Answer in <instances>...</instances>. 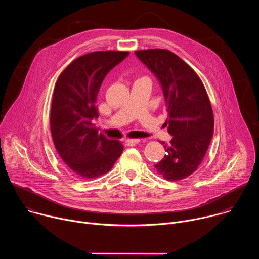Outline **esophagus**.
Here are the masks:
<instances>
[{
    "label": "esophagus",
    "mask_w": 259,
    "mask_h": 259,
    "mask_svg": "<svg viewBox=\"0 0 259 259\" xmlns=\"http://www.w3.org/2000/svg\"><path fill=\"white\" fill-rule=\"evenodd\" d=\"M126 142L129 144V145H134V144H137L140 142V139H134V138H128L126 139Z\"/></svg>",
    "instance_id": "1"
}]
</instances>
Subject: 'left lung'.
<instances>
[{
    "mask_svg": "<svg viewBox=\"0 0 259 259\" xmlns=\"http://www.w3.org/2000/svg\"><path fill=\"white\" fill-rule=\"evenodd\" d=\"M135 54L162 84L169 116L165 124L173 136L169 146H164L167 154L155 168L166 180L184 179L198 169L213 136L209 96L197 72L173 52L147 49Z\"/></svg>",
    "mask_w": 259,
    "mask_h": 259,
    "instance_id": "left-lung-1",
    "label": "left lung"
}]
</instances>
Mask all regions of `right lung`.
<instances>
[{
  "mask_svg": "<svg viewBox=\"0 0 259 259\" xmlns=\"http://www.w3.org/2000/svg\"><path fill=\"white\" fill-rule=\"evenodd\" d=\"M128 51H95L70 62L59 75L53 92L50 130L55 149L70 172L82 179L106 174L124 147L109 140L92 124L98 118L96 99L107 72Z\"/></svg>",
  "mask_w": 259,
  "mask_h": 259,
  "instance_id": "add662e5",
  "label": "right lung"
}]
</instances>
